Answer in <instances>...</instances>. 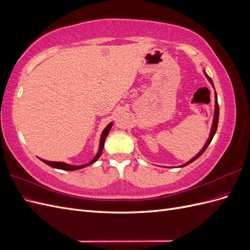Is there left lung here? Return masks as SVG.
Returning a JSON list of instances; mask_svg holds the SVG:
<instances>
[{
	"instance_id": "1",
	"label": "left lung",
	"mask_w": 250,
	"mask_h": 250,
	"mask_svg": "<svg viewBox=\"0 0 250 250\" xmlns=\"http://www.w3.org/2000/svg\"><path fill=\"white\" fill-rule=\"evenodd\" d=\"M203 73H204V75H206V77L208 78V80L209 81V83L211 84V86L214 87V83H213V80L210 79V77L208 76V75L206 73V71H203ZM218 121H219V105H218V100H217V94H216V92H215V113H214V120H213V124H211V129H210V133H209V138H208V140L207 141V143H206V145L203 146V148L201 149V151L200 152L197 154V155H195L192 160H190L188 161V163H186V164H184V165H181L180 166V168L181 167H185V166H187V165H188V164H191V163H193L195 160H197V158L204 152V151H206V149L208 148V146L210 144V142H211V140H213V138H214V135H215V133H216V131H217V127H218Z\"/></svg>"
}]
</instances>
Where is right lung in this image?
I'll list each match as a JSON object with an SVG mask.
<instances>
[{
    "mask_svg": "<svg viewBox=\"0 0 250 250\" xmlns=\"http://www.w3.org/2000/svg\"><path fill=\"white\" fill-rule=\"evenodd\" d=\"M112 126V123H109L106 127H105V129L103 130L102 134H101V138H100V145H99V150H98L97 155L93 158L92 161H90L88 164L85 165H81V166H74V165H69V164H65V163H62V162H49L46 160H42V158H40L42 162H43L44 164H47L48 166L52 168H56V169H62V170H65V171H74V170H79L82 168H85L87 166L94 164L98 158H99L102 154V151H103V146H104V143H105V139L108 135V132L110 130V128Z\"/></svg>",
    "mask_w": 250,
    "mask_h": 250,
    "instance_id": "add662e5",
    "label": "right lung"
}]
</instances>
